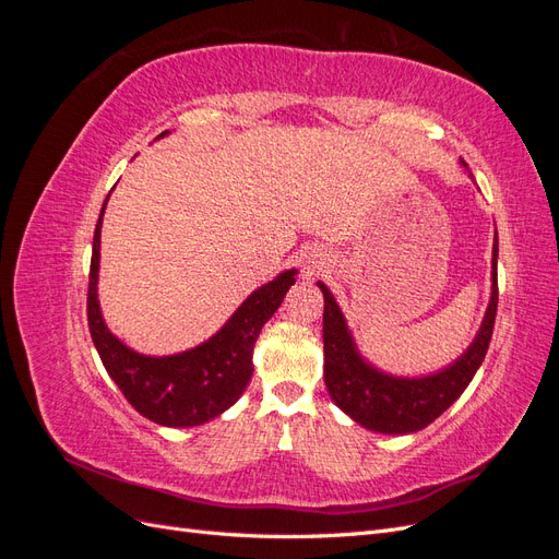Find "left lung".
Instances as JSON below:
<instances>
[{
    "label": "left lung",
    "instance_id": "1",
    "mask_svg": "<svg viewBox=\"0 0 559 559\" xmlns=\"http://www.w3.org/2000/svg\"><path fill=\"white\" fill-rule=\"evenodd\" d=\"M497 253L499 242L495 238L492 298L476 341L452 366L427 378H394L368 366L354 347L335 298L319 282V289L324 294V382L337 408L361 427L380 433H413L441 417L476 376L492 341L499 302Z\"/></svg>",
    "mask_w": 559,
    "mask_h": 559
}]
</instances>
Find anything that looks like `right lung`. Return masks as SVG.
I'll list each match as a JSON object with an SVG mask.
<instances>
[{"instance_id":"obj_1","label":"right lung","mask_w":559,"mask_h":559,"mask_svg":"<svg viewBox=\"0 0 559 559\" xmlns=\"http://www.w3.org/2000/svg\"><path fill=\"white\" fill-rule=\"evenodd\" d=\"M107 200L95 226L88 275V329L95 349L111 380L140 415L163 427L205 425L242 396L253 373V345L265 321L275 314L296 282V270H286L253 292L207 343L173 357H144L111 335L99 312V228Z\"/></svg>"}]
</instances>
